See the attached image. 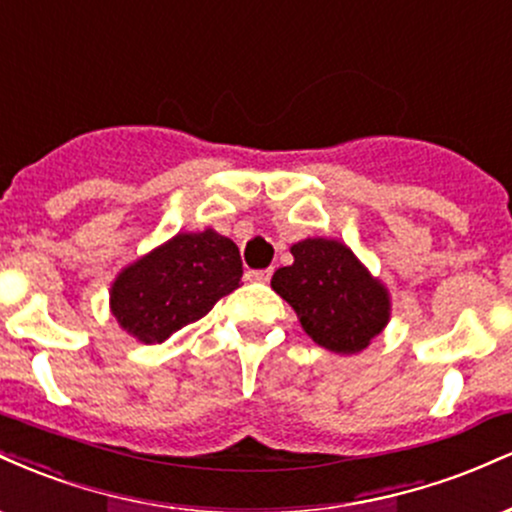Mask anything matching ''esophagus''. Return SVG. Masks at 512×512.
Wrapping results in <instances>:
<instances>
[{
  "mask_svg": "<svg viewBox=\"0 0 512 512\" xmlns=\"http://www.w3.org/2000/svg\"><path fill=\"white\" fill-rule=\"evenodd\" d=\"M272 272H274L272 267H269V269H252V272H248L245 276H248L250 281H260V284H267V281L272 279Z\"/></svg>",
  "mask_w": 512,
  "mask_h": 512,
  "instance_id": "obj_1",
  "label": "esophagus"
}]
</instances>
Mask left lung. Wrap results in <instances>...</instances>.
<instances>
[{"label":"left lung","mask_w":512,"mask_h":512,"mask_svg":"<svg viewBox=\"0 0 512 512\" xmlns=\"http://www.w3.org/2000/svg\"><path fill=\"white\" fill-rule=\"evenodd\" d=\"M293 264L276 269L272 289L296 310L315 344L358 354L390 322V293L361 260L332 238L291 245Z\"/></svg>","instance_id":"8db88e82"}]
</instances>
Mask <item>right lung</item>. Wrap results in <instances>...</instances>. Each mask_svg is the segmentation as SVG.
Returning <instances> with one entry per match:
<instances>
[{"label":"right lung","instance_id":"1","mask_svg":"<svg viewBox=\"0 0 512 512\" xmlns=\"http://www.w3.org/2000/svg\"><path fill=\"white\" fill-rule=\"evenodd\" d=\"M240 276L243 262L231 238L214 228L178 233L117 274L110 310L139 342L161 344L236 291Z\"/></svg>","mask_w":512,"mask_h":512}]
</instances>
